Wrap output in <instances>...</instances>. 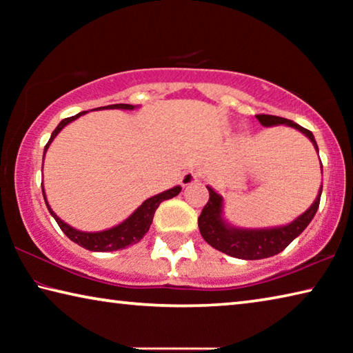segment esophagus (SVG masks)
Wrapping results in <instances>:
<instances>
[{
  "instance_id": "34e87169",
  "label": "esophagus",
  "mask_w": 353,
  "mask_h": 353,
  "mask_svg": "<svg viewBox=\"0 0 353 353\" xmlns=\"http://www.w3.org/2000/svg\"><path fill=\"white\" fill-rule=\"evenodd\" d=\"M199 179V171L194 170V168H190L183 172L182 176V185H190L196 182Z\"/></svg>"
}]
</instances>
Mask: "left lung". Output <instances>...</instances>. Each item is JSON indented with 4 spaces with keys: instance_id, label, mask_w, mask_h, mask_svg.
Wrapping results in <instances>:
<instances>
[{
    "instance_id": "8db88e82",
    "label": "left lung",
    "mask_w": 353,
    "mask_h": 353,
    "mask_svg": "<svg viewBox=\"0 0 353 353\" xmlns=\"http://www.w3.org/2000/svg\"><path fill=\"white\" fill-rule=\"evenodd\" d=\"M255 117L260 121V124L266 128L277 126V124H286V126L301 130L302 134H305L308 139L312 140L316 151H319L313 134L310 132L308 129L299 126L294 121H291V119L276 115H265V113H260V115ZM207 190L210 198H208V202L204 205V208H202L198 218V225L202 238H204L212 248L218 249L221 252L230 256H235V259L243 260L268 259V256L282 252V250L288 246L294 238L301 235L302 232L307 229V225L312 223L316 212H318L322 193V190H319V194L313 202V205L288 225L261 230H244L229 227L224 223L223 218H221V212H223V198H221L218 193H214V190L212 187H207Z\"/></svg>"
}]
</instances>
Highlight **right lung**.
<instances>
[{"instance_id":"1","label":"right lung","mask_w":353,"mask_h":353,"mask_svg":"<svg viewBox=\"0 0 353 353\" xmlns=\"http://www.w3.org/2000/svg\"><path fill=\"white\" fill-rule=\"evenodd\" d=\"M101 109V107H99ZM103 109H126V110H132L134 105L130 104H112V105H105ZM87 112H81L77 113L76 117H70V118H65L62 119L61 123H59V126L54 129V132L51 134V139L50 141L46 143L45 146V151L50 146V143L54 140V137L61 132V130L67 126L68 123L73 121V119L79 118L81 115ZM181 187H174L171 190H166L163 193H160L157 196H152V198L146 199L143 204L137 208V210L130 214V216L121 223L117 227H113V229L109 230H104V232H81V230H76L73 227H70L68 224H65L62 219L57 218V214L51 210L50 205H48L46 202V207L50 213L54 216L56 223L61 227L62 232L65 235H67L71 241H74L76 244H79L83 249L87 250H93V252H112V250H119V249H124V248H129L132 246V244L139 243L143 236L146 235V232L149 230V227H151L152 223V218H154V213L157 210L160 202H163L166 199H171L181 193ZM43 198H45V193H43Z\"/></svg>"}]
</instances>
